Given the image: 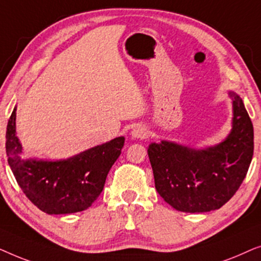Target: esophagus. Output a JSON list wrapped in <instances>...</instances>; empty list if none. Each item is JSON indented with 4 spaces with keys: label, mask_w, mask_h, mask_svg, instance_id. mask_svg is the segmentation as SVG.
Wrapping results in <instances>:
<instances>
[{
    "label": "esophagus",
    "mask_w": 261,
    "mask_h": 261,
    "mask_svg": "<svg viewBox=\"0 0 261 261\" xmlns=\"http://www.w3.org/2000/svg\"><path fill=\"white\" fill-rule=\"evenodd\" d=\"M147 135H148L147 128L142 126V124H138V126H135L133 128V130H132V138L134 139H145L147 138Z\"/></svg>",
    "instance_id": "1"
}]
</instances>
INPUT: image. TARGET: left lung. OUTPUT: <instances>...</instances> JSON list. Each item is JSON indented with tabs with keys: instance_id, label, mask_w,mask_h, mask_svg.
I'll return each mask as SVG.
<instances>
[{
	"instance_id": "8db88e82",
	"label": "left lung",
	"mask_w": 261,
	"mask_h": 261,
	"mask_svg": "<svg viewBox=\"0 0 261 261\" xmlns=\"http://www.w3.org/2000/svg\"><path fill=\"white\" fill-rule=\"evenodd\" d=\"M229 96L233 122L222 142L199 149L166 140L148 146L156 191L176 210L206 213L220 209L247 174L254 148L253 124L240 96L234 91Z\"/></svg>"
}]
</instances>
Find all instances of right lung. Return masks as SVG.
<instances>
[{
  "label": "right lung",
  "instance_id": "obj_1",
  "mask_svg": "<svg viewBox=\"0 0 261 261\" xmlns=\"http://www.w3.org/2000/svg\"><path fill=\"white\" fill-rule=\"evenodd\" d=\"M16 107L6 132V152L14 177L27 198L49 215L83 212L103 190L107 176L121 154L119 137L63 160L23 159L16 137Z\"/></svg>",
  "mask_w": 261,
  "mask_h": 261
}]
</instances>
